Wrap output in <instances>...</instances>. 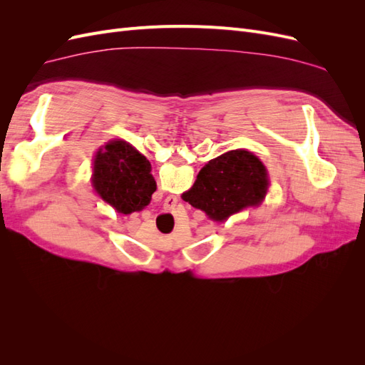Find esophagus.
<instances>
[{"mask_svg": "<svg viewBox=\"0 0 365 365\" xmlns=\"http://www.w3.org/2000/svg\"><path fill=\"white\" fill-rule=\"evenodd\" d=\"M168 201H170V202H172V205H175V204H176V197H175V196H169V197H168Z\"/></svg>", "mask_w": 365, "mask_h": 365, "instance_id": "34e87169", "label": "esophagus"}]
</instances>
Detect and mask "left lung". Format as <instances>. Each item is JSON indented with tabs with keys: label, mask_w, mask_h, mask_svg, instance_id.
Masks as SVG:
<instances>
[{
	"label": "left lung",
	"mask_w": 365,
	"mask_h": 365,
	"mask_svg": "<svg viewBox=\"0 0 365 365\" xmlns=\"http://www.w3.org/2000/svg\"><path fill=\"white\" fill-rule=\"evenodd\" d=\"M267 189L268 173L262 161L237 149L210 160L182 200L222 222L240 210L259 205Z\"/></svg>",
	"instance_id": "obj_1"
}]
</instances>
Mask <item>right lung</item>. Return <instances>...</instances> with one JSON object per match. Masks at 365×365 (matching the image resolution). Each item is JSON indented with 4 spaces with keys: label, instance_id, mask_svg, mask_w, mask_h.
I'll return each mask as SVG.
<instances>
[{
    "label": "right lung",
    "instance_id": "right-lung-1",
    "mask_svg": "<svg viewBox=\"0 0 365 365\" xmlns=\"http://www.w3.org/2000/svg\"><path fill=\"white\" fill-rule=\"evenodd\" d=\"M93 184L102 200L123 215L145 208L157 190L150 163L126 141H111L97 152Z\"/></svg>",
    "mask_w": 365,
    "mask_h": 365
}]
</instances>
